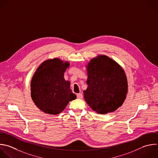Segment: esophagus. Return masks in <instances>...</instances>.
<instances>
[{"mask_svg": "<svg viewBox=\"0 0 158 158\" xmlns=\"http://www.w3.org/2000/svg\"><path fill=\"white\" fill-rule=\"evenodd\" d=\"M83 97V95L81 93H79V94H77V98H79V99H82Z\"/></svg>", "mask_w": 158, "mask_h": 158, "instance_id": "34e87169", "label": "esophagus"}]
</instances>
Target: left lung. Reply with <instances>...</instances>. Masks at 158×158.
<instances>
[{
    "label": "left lung",
    "instance_id": "1",
    "mask_svg": "<svg viewBox=\"0 0 158 158\" xmlns=\"http://www.w3.org/2000/svg\"><path fill=\"white\" fill-rule=\"evenodd\" d=\"M88 87L84 97L92 109L107 114L122 106L128 92L125 73L115 61L106 55L92 58L87 65Z\"/></svg>",
    "mask_w": 158,
    "mask_h": 158
}]
</instances>
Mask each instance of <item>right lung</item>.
Here are the masks:
<instances>
[{
	"mask_svg": "<svg viewBox=\"0 0 158 158\" xmlns=\"http://www.w3.org/2000/svg\"><path fill=\"white\" fill-rule=\"evenodd\" d=\"M68 61L60 58L49 59L36 69L31 81V97L36 107L45 114L62 112L76 95L70 89V82L64 77L69 66Z\"/></svg>",
	"mask_w": 158,
	"mask_h": 158,
	"instance_id": "right-lung-1",
	"label": "right lung"
}]
</instances>
